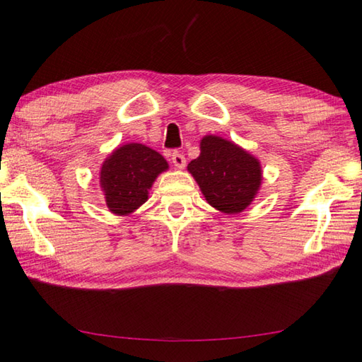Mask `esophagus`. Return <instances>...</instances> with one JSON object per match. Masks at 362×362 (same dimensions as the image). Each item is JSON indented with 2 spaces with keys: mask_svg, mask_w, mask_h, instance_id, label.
<instances>
[{
  "mask_svg": "<svg viewBox=\"0 0 362 362\" xmlns=\"http://www.w3.org/2000/svg\"><path fill=\"white\" fill-rule=\"evenodd\" d=\"M174 166L179 168V169H183L187 166V160H185V155L180 153V152H173V157H171Z\"/></svg>",
  "mask_w": 362,
  "mask_h": 362,
  "instance_id": "esophagus-1",
  "label": "esophagus"
}]
</instances>
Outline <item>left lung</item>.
Wrapping results in <instances>:
<instances>
[{
  "label": "left lung",
  "instance_id": "left-lung-1",
  "mask_svg": "<svg viewBox=\"0 0 362 362\" xmlns=\"http://www.w3.org/2000/svg\"><path fill=\"white\" fill-rule=\"evenodd\" d=\"M188 171L205 201L228 215L243 211L254 201L262 183L259 160L215 134L201 139V153L189 163Z\"/></svg>",
  "mask_w": 362,
  "mask_h": 362
}]
</instances>
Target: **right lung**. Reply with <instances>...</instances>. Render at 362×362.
<instances>
[{
	"instance_id": "right-lung-1",
	"label": "right lung",
	"mask_w": 362,
	"mask_h": 362,
	"mask_svg": "<svg viewBox=\"0 0 362 362\" xmlns=\"http://www.w3.org/2000/svg\"><path fill=\"white\" fill-rule=\"evenodd\" d=\"M168 161L144 144L130 143L112 151L100 169V187L110 211L130 215L148 199V189Z\"/></svg>"
}]
</instances>
